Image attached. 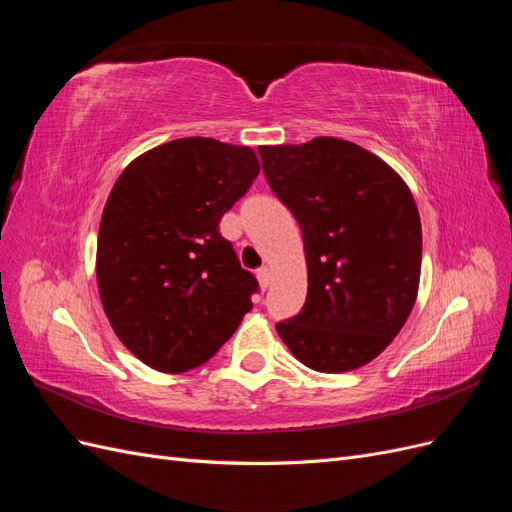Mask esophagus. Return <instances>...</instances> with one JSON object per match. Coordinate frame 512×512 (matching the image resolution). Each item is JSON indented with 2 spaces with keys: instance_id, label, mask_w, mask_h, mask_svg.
Wrapping results in <instances>:
<instances>
[{
  "instance_id": "obj_1",
  "label": "esophagus",
  "mask_w": 512,
  "mask_h": 512,
  "mask_svg": "<svg viewBox=\"0 0 512 512\" xmlns=\"http://www.w3.org/2000/svg\"><path fill=\"white\" fill-rule=\"evenodd\" d=\"M256 277H258V282H260V288H269V284H271V269L269 267H262V269H258V273H256Z\"/></svg>"
}]
</instances>
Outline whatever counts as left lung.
I'll return each mask as SVG.
<instances>
[{
	"mask_svg": "<svg viewBox=\"0 0 512 512\" xmlns=\"http://www.w3.org/2000/svg\"><path fill=\"white\" fill-rule=\"evenodd\" d=\"M258 153L273 194L301 226L307 260L305 305L277 333L322 374L374 361L406 324L421 280L412 192L389 164L342 138Z\"/></svg>",
	"mask_w": 512,
	"mask_h": 512,
	"instance_id": "obj_1",
	"label": "left lung"
}]
</instances>
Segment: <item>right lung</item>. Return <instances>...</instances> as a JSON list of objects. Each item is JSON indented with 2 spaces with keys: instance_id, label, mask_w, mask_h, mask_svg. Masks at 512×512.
Wrapping results in <instances>:
<instances>
[{
  "instance_id": "obj_1",
  "label": "right lung",
  "mask_w": 512,
  "mask_h": 512,
  "mask_svg": "<svg viewBox=\"0 0 512 512\" xmlns=\"http://www.w3.org/2000/svg\"><path fill=\"white\" fill-rule=\"evenodd\" d=\"M260 173L250 147L177 138L126 166L102 211L96 275L108 322L136 359L181 374L209 361L258 292L222 215Z\"/></svg>"
}]
</instances>
